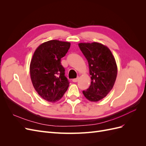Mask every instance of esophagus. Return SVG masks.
I'll return each instance as SVG.
<instances>
[{"mask_svg":"<svg viewBox=\"0 0 146 146\" xmlns=\"http://www.w3.org/2000/svg\"><path fill=\"white\" fill-rule=\"evenodd\" d=\"M78 79H79L78 77H77V78H74L73 80H72V82H78Z\"/></svg>","mask_w":146,"mask_h":146,"instance_id":"1","label":"esophagus"}]
</instances>
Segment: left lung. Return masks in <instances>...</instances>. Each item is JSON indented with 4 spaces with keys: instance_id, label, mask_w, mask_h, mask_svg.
<instances>
[{
    "instance_id": "left-lung-1",
    "label": "left lung",
    "mask_w": 146,
    "mask_h": 146,
    "mask_svg": "<svg viewBox=\"0 0 146 146\" xmlns=\"http://www.w3.org/2000/svg\"><path fill=\"white\" fill-rule=\"evenodd\" d=\"M78 46L88 62L91 79L90 86L83 94L90 101L98 102L107 96L115 83V59L109 48L100 43H79Z\"/></svg>"
}]
</instances>
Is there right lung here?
I'll list each match as a JSON object with an SVG mask.
<instances>
[{
    "label": "right lung",
    "instance_id": "right-lung-1",
    "mask_svg": "<svg viewBox=\"0 0 146 146\" xmlns=\"http://www.w3.org/2000/svg\"><path fill=\"white\" fill-rule=\"evenodd\" d=\"M70 46L69 42L50 40L39 46L33 54L30 65L31 80L38 94L48 102L59 100L69 87L61 58Z\"/></svg>",
    "mask_w": 146,
    "mask_h": 146
}]
</instances>
